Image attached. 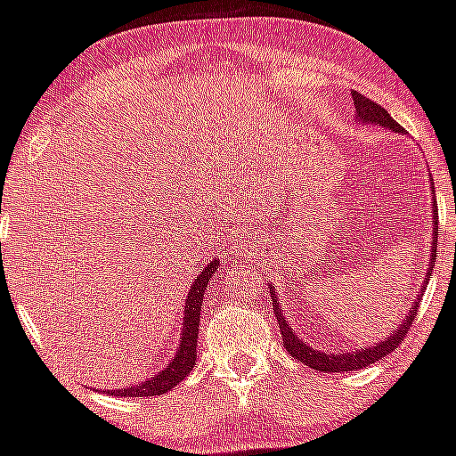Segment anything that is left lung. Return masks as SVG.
Here are the masks:
<instances>
[{
  "mask_svg": "<svg viewBox=\"0 0 456 456\" xmlns=\"http://www.w3.org/2000/svg\"><path fill=\"white\" fill-rule=\"evenodd\" d=\"M354 98V107H356V118L361 123H372V125H381V127H390L393 132H402V127L393 120V116L386 111L381 104L372 102L370 98H365L363 93H352ZM436 200H434V219H436ZM438 219L434 221V237H432V257H429V269H427V278L425 283L420 285V292L427 288L429 283V276H432V267L436 265V244H438ZM269 294L273 297V313H276V320H278V329H281V336H283V347L288 349L289 356L305 363L308 368L313 370H320V372H349V370H361V368H368L370 363H377L381 361L384 356H388L397 345H402V338H406L409 333V326L413 322V317L418 315V305H420V297L413 301V308L409 310V315L402 320V324L390 333L386 340L377 342L374 347H365V349H358V352H347V354H326V352H317L313 345L301 340L299 336H294L292 326L289 322L285 320L283 313H281V304H278V294L276 289L269 285Z\"/></svg>",
  "mask_w": 456,
  "mask_h": 456,
  "instance_id": "left-lung-1",
  "label": "left lung"
}]
</instances>
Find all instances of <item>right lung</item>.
Wrapping results in <instances>:
<instances>
[{
  "label": "right lung",
  "mask_w": 456,
  "mask_h": 456,
  "mask_svg": "<svg viewBox=\"0 0 456 456\" xmlns=\"http://www.w3.org/2000/svg\"><path fill=\"white\" fill-rule=\"evenodd\" d=\"M219 272V260H212L203 267V272L196 276L191 289L184 301V317H183V333H180V347L173 356L171 363L151 377L148 381L130 386V388H116V390H102V393H111L116 397H155V395H164L183 381L191 368L196 365V345H199V324H200V305H203V294L208 289L209 281Z\"/></svg>",
  "instance_id": "obj_1"
}]
</instances>
